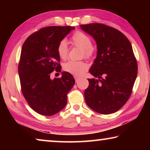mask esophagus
Returning a JSON list of instances; mask_svg holds the SVG:
<instances>
[{
    "label": "esophagus",
    "mask_w": 150,
    "mask_h": 150,
    "mask_svg": "<svg viewBox=\"0 0 150 150\" xmlns=\"http://www.w3.org/2000/svg\"><path fill=\"white\" fill-rule=\"evenodd\" d=\"M75 81H76V82H78L79 80L80 79V78H79V77H76V76H75Z\"/></svg>",
    "instance_id": "34e87169"
}]
</instances>
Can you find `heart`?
I'll return each mask as SVG.
<instances>
[{"mask_svg": "<svg viewBox=\"0 0 150 150\" xmlns=\"http://www.w3.org/2000/svg\"><path fill=\"white\" fill-rule=\"evenodd\" d=\"M71 42L73 45L82 49L83 57L87 59H90L93 57L94 48L92 46V40L88 35L83 32L76 31L71 38ZM57 52L61 59H67L69 54V47L65 40H61L59 42L57 47ZM63 69L66 72L75 76H81L88 69V65L83 61H69L63 65Z\"/></svg>", "mask_w": 150, "mask_h": 150, "instance_id": "obj_1", "label": "heart"}]
</instances>
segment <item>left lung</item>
<instances>
[{
    "label": "left lung",
    "instance_id": "obj_1",
    "mask_svg": "<svg viewBox=\"0 0 150 150\" xmlns=\"http://www.w3.org/2000/svg\"><path fill=\"white\" fill-rule=\"evenodd\" d=\"M94 38L97 56L89 72L85 99L89 107L103 115L115 112L125 105L132 92L138 64L126 36L117 29L99 23L80 25Z\"/></svg>",
    "mask_w": 150,
    "mask_h": 150
}]
</instances>
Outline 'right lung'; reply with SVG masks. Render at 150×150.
Returning a JSON list of instances; mask_svg holds the SVG:
<instances>
[{
  "mask_svg": "<svg viewBox=\"0 0 150 150\" xmlns=\"http://www.w3.org/2000/svg\"><path fill=\"white\" fill-rule=\"evenodd\" d=\"M74 28H42L29 35L22 45L18 63L21 91L29 106L40 115L52 116L62 110L75 84L68 72H63L60 78L50 79L51 73L60 72L62 69L57 45Z\"/></svg>",
  "mask_w": 150,
  "mask_h": 150,
  "instance_id": "add662e5",
  "label": "right lung"
}]
</instances>
